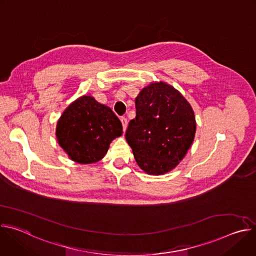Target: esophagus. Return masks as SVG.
<instances>
[{"instance_id":"obj_1","label":"esophagus","mask_w":256,"mask_h":256,"mask_svg":"<svg viewBox=\"0 0 256 256\" xmlns=\"http://www.w3.org/2000/svg\"><path fill=\"white\" fill-rule=\"evenodd\" d=\"M120 122H122V124L124 130H126V126H128V120H126V118H120Z\"/></svg>"}]
</instances>
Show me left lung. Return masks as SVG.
Returning <instances> with one entry per match:
<instances>
[{
  "label": "left lung",
  "mask_w": 256,
  "mask_h": 256,
  "mask_svg": "<svg viewBox=\"0 0 256 256\" xmlns=\"http://www.w3.org/2000/svg\"><path fill=\"white\" fill-rule=\"evenodd\" d=\"M136 110L126 138L138 165L153 175L171 171L194 138L196 124L190 104L173 87L160 82L140 92Z\"/></svg>",
  "instance_id": "8db88e82"
}]
</instances>
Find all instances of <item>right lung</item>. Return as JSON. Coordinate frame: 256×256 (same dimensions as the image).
Masks as SVG:
<instances>
[{
  "label": "right lung",
  "instance_id": "1",
  "mask_svg": "<svg viewBox=\"0 0 256 256\" xmlns=\"http://www.w3.org/2000/svg\"><path fill=\"white\" fill-rule=\"evenodd\" d=\"M122 134L118 118L91 96H82L68 105L56 126L60 146L80 164L101 160L112 140Z\"/></svg>",
  "mask_w": 256,
  "mask_h": 256
}]
</instances>
